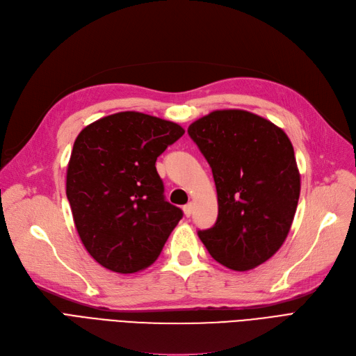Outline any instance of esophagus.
<instances>
[{
	"label": "esophagus",
	"mask_w": 356,
	"mask_h": 356,
	"mask_svg": "<svg viewBox=\"0 0 356 356\" xmlns=\"http://www.w3.org/2000/svg\"><path fill=\"white\" fill-rule=\"evenodd\" d=\"M183 211H185V216H186V217H191V216H192V211H193L192 202H191V204H186L185 207H183Z\"/></svg>",
	"instance_id": "esophagus-1"
}]
</instances>
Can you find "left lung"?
I'll return each instance as SVG.
<instances>
[{"label": "left lung", "mask_w": 356, "mask_h": 356, "mask_svg": "<svg viewBox=\"0 0 356 356\" xmlns=\"http://www.w3.org/2000/svg\"><path fill=\"white\" fill-rule=\"evenodd\" d=\"M191 139L213 170L218 217L200 239L220 264L246 271L270 259L287 238L300 176L284 131L257 114L218 110L192 123Z\"/></svg>", "instance_id": "left-lung-1"}]
</instances>
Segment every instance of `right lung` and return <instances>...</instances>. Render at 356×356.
Returning <instances> with one entry per match:
<instances>
[{
  "label": "right lung",
  "instance_id": "right-lung-1",
  "mask_svg": "<svg viewBox=\"0 0 356 356\" xmlns=\"http://www.w3.org/2000/svg\"><path fill=\"white\" fill-rule=\"evenodd\" d=\"M183 134L173 122L124 111L76 138L65 193L81 241L102 267L136 273L161 254L183 211L165 201L155 161Z\"/></svg>",
  "mask_w": 356,
  "mask_h": 356
}]
</instances>
